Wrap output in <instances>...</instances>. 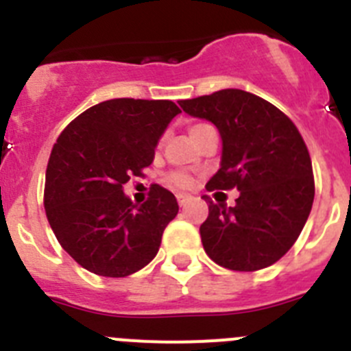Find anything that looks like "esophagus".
<instances>
[{
  "mask_svg": "<svg viewBox=\"0 0 351 351\" xmlns=\"http://www.w3.org/2000/svg\"><path fill=\"white\" fill-rule=\"evenodd\" d=\"M176 197H178V202H179V206H181V207H184L186 204H188L191 200L190 195H186V193H178V195H176Z\"/></svg>",
  "mask_w": 351,
  "mask_h": 351,
  "instance_id": "esophagus-1",
  "label": "esophagus"
}]
</instances>
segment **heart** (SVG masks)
<instances>
[{"instance_id":"1","label":"heart","mask_w":351,"mask_h":351,"mask_svg":"<svg viewBox=\"0 0 351 351\" xmlns=\"http://www.w3.org/2000/svg\"><path fill=\"white\" fill-rule=\"evenodd\" d=\"M204 126H207V125H193V126H191V128H190L191 137H193V135L198 132V130L204 128ZM170 182H172V184L176 186V188H190V186H191V178H190V176H188V173H184V172H176V173H172V176H170Z\"/></svg>"}]
</instances>
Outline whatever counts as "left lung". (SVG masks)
<instances>
[{"label": "left lung", "instance_id": "obj_1", "mask_svg": "<svg viewBox=\"0 0 351 351\" xmlns=\"http://www.w3.org/2000/svg\"><path fill=\"white\" fill-rule=\"evenodd\" d=\"M221 135L219 170L207 190L237 188L234 207L209 202L200 237L213 262L251 272L276 263L293 246L315 198L311 158L295 125L280 108L243 89L179 101Z\"/></svg>", "mask_w": 351, "mask_h": 351}]
</instances>
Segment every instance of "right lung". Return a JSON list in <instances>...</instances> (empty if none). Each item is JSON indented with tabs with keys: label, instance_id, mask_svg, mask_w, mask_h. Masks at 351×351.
<instances>
[{
	"label": "right lung",
	"instance_id": "right-lung-1",
	"mask_svg": "<svg viewBox=\"0 0 351 351\" xmlns=\"http://www.w3.org/2000/svg\"><path fill=\"white\" fill-rule=\"evenodd\" d=\"M179 112L170 100L114 98L75 117L56 141L45 172V214L61 247L89 272L125 278L156 256L178 200L153 184L144 204H133L123 186L153 163Z\"/></svg>",
	"mask_w": 351,
	"mask_h": 351
}]
</instances>
